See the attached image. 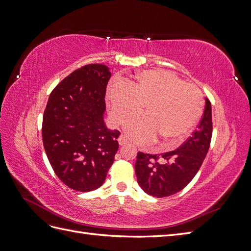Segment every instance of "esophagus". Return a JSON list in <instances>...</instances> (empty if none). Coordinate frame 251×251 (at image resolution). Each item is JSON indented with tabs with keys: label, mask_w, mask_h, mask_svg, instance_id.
Here are the masks:
<instances>
[{
	"label": "esophagus",
	"mask_w": 251,
	"mask_h": 251,
	"mask_svg": "<svg viewBox=\"0 0 251 251\" xmlns=\"http://www.w3.org/2000/svg\"><path fill=\"white\" fill-rule=\"evenodd\" d=\"M118 143H119V146H126V144L128 143V141L125 137V136H120V137L118 138Z\"/></svg>",
	"instance_id": "34e87169"
}]
</instances>
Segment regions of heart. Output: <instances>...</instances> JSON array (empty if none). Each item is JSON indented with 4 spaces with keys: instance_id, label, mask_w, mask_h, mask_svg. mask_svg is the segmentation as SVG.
I'll return each instance as SVG.
<instances>
[{
    "instance_id": "heart-1",
    "label": "heart",
    "mask_w": 251,
    "mask_h": 251,
    "mask_svg": "<svg viewBox=\"0 0 251 251\" xmlns=\"http://www.w3.org/2000/svg\"><path fill=\"white\" fill-rule=\"evenodd\" d=\"M107 96L111 120L117 126L126 125L144 107V116L126 127L138 144L155 139L161 147L179 143L192 132L204 107L198 88L164 70L142 71L133 79L113 83Z\"/></svg>"
}]
</instances>
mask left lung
Listing matches in <instances>:
<instances>
[{"label":"left lung","mask_w":251,"mask_h":251,"mask_svg":"<svg viewBox=\"0 0 251 251\" xmlns=\"http://www.w3.org/2000/svg\"><path fill=\"white\" fill-rule=\"evenodd\" d=\"M211 104L205 98V109L198 128L182 146L159 155L139 151L135 163L137 182L144 193L156 198L182 191L200 170L211 140ZM162 159L159 163L157 160Z\"/></svg>","instance_id":"8db88e82"}]
</instances>
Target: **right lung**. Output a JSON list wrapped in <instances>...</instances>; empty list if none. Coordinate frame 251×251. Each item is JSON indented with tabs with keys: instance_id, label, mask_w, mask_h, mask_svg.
<instances>
[{
	"instance_id": "1",
	"label": "right lung",
	"mask_w": 251,
	"mask_h": 251,
	"mask_svg": "<svg viewBox=\"0 0 251 251\" xmlns=\"http://www.w3.org/2000/svg\"><path fill=\"white\" fill-rule=\"evenodd\" d=\"M107 66L75 70L52 91L43 117V143L56 176L68 187L91 192L100 187L117 153L120 132L103 121Z\"/></svg>"
}]
</instances>
